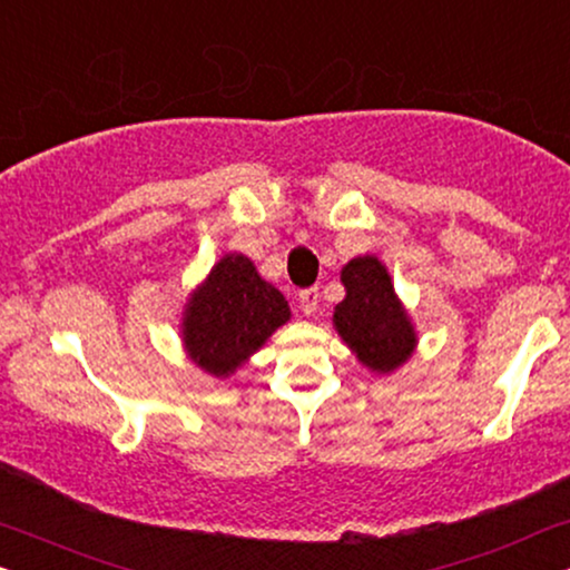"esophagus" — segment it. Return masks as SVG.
<instances>
[{"label":"esophagus","mask_w":570,"mask_h":570,"mask_svg":"<svg viewBox=\"0 0 570 570\" xmlns=\"http://www.w3.org/2000/svg\"><path fill=\"white\" fill-rule=\"evenodd\" d=\"M317 302H321V292L315 289H305V292H299V307H302V313L305 315H313L315 309H317Z\"/></svg>","instance_id":"esophagus-1"}]
</instances>
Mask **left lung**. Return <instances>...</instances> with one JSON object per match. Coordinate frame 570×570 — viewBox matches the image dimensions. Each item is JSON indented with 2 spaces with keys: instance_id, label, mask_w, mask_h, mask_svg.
I'll return each instance as SVG.
<instances>
[{
  "instance_id": "obj_1",
  "label": "left lung",
  "mask_w": 570,
  "mask_h": 570,
  "mask_svg": "<svg viewBox=\"0 0 570 570\" xmlns=\"http://www.w3.org/2000/svg\"><path fill=\"white\" fill-rule=\"evenodd\" d=\"M341 284L346 297L333 309V328L370 373H396L420 338L385 263L375 255L352 257L341 268Z\"/></svg>"
}]
</instances>
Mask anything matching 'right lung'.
I'll return each mask as SVG.
<instances>
[{"mask_svg":"<svg viewBox=\"0 0 570 570\" xmlns=\"http://www.w3.org/2000/svg\"><path fill=\"white\" fill-rule=\"evenodd\" d=\"M292 317L289 302L242 253H226L189 292L181 346L203 373L229 377Z\"/></svg>","mask_w":570,"mask_h":570,"instance_id":"1","label":"right lung"}]
</instances>
